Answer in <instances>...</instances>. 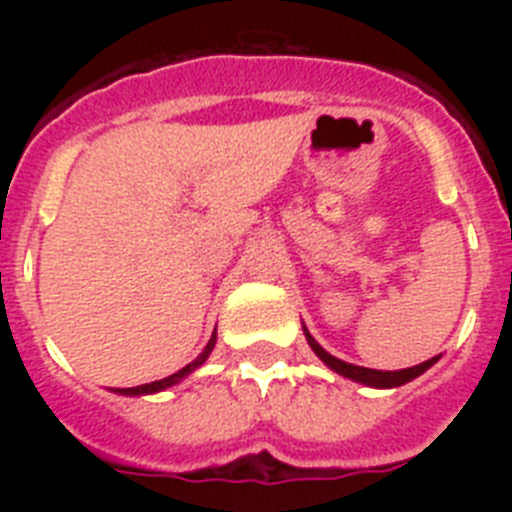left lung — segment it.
Segmentation results:
<instances>
[{
	"label": "left lung",
	"mask_w": 512,
	"mask_h": 512,
	"mask_svg": "<svg viewBox=\"0 0 512 512\" xmlns=\"http://www.w3.org/2000/svg\"><path fill=\"white\" fill-rule=\"evenodd\" d=\"M305 338H307V343H310L312 351L318 354V359L323 361L325 366H330V369H333L336 374H341V377L366 384V387H400V384L420 377L425 369H431V366L438 361V356H433V359L423 361V364H418V366H410V369H400V372H382V369H366V366L348 364V361H341V359H336V356H330L328 351H325V348L320 346V343L315 341L310 333H307V328H305Z\"/></svg>",
	"instance_id": "obj_1"
}]
</instances>
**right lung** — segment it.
<instances>
[{"label":"right lung","mask_w":512,"mask_h":512,"mask_svg":"<svg viewBox=\"0 0 512 512\" xmlns=\"http://www.w3.org/2000/svg\"><path fill=\"white\" fill-rule=\"evenodd\" d=\"M215 333H212V338H210V343H207L205 346V351H202L200 356H197V359L192 361V364H187L184 366V369H179V372L176 374H171V377H166V379H158V382H151V384H140V387H125V390H115L117 395H153V392H161V390H166V387H174V384H179L182 382L184 377H187V374H192L194 369H197V366H202L207 361V356L212 354V348H215Z\"/></svg>","instance_id":"add662e5"}]
</instances>
